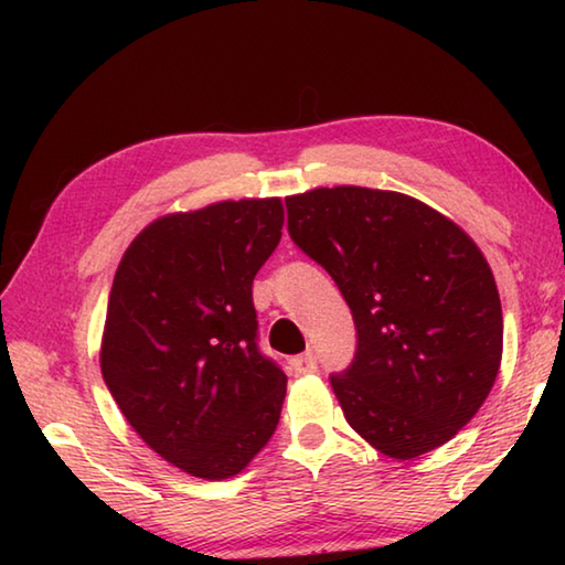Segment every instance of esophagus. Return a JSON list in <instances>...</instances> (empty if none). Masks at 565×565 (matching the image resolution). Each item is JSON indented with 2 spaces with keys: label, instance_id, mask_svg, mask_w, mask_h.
<instances>
[{
  "label": "esophagus",
  "instance_id": "1",
  "mask_svg": "<svg viewBox=\"0 0 565 565\" xmlns=\"http://www.w3.org/2000/svg\"><path fill=\"white\" fill-rule=\"evenodd\" d=\"M291 369L294 374H313L317 371V359H313V353H301V356H294L291 359Z\"/></svg>",
  "mask_w": 565,
  "mask_h": 565
}]
</instances>
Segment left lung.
Instances as JSON below:
<instances>
[{"label": "left lung", "mask_w": 565, "mask_h": 565, "mask_svg": "<svg viewBox=\"0 0 565 565\" xmlns=\"http://www.w3.org/2000/svg\"><path fill=\"white\" fill-rule=\"evenodd\" d=\"M289 236L337 281L356 353L331 374L349 426L388 458L434 451L499 376L503 313L489 262L418 199L366 186L286 199Z\"/></svg>", "instance_id": "obj_1"}]
</instances>
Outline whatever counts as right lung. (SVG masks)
Here are the masks:
<instances>
[{
	"mask_svg": "<svg viewBox=\"0 0 565 565\" xmlns=\"http://www.w3.org/2000/svg\"><path fill=\"white\" fill-rule=\"evenodd\" d=\"M281 226V199L169 214L114 274L104 384L151 451L206 481L246 468L279 424L286 374L256 343L252 284Z\"/></svg>",
	"mask_w": 565,
	"mask_h": 565,
	"instance_id": "right-lung-1",
	"label": "right lung"
}]
</instances>
